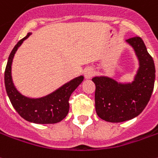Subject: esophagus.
Instances as JSON below:
<instances>
[{
  "mask_svg": "<svg viewBox=\"0 0 158 158\" xmlns=\"http://www.w3.org/2000/svg\"><path fill=\"white\" fill-rule=\"evenodd\" d=\"M93 69L92 67H87L85 70V79H90V78H92L93 75Z\"/></svg>",
  "mask_w": 158,
  "mask_h": 158,
  "instance_id": "esophagus-1",
  "label": "esophagus"
}]
</instances>
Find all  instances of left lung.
<instances>
[{
    "mask_svg": "<svg viewBox=\"0 0 158 158\" xmlns=\"http://www.w3.org/2000/svg\"><path fill=\"white\" fill-rule=\"evenodd\" d=\"M135 50L139 68L131 83H118L114 79L94 77L95 108L103 120L119 123L134 118L147 106L154 89L156 70L154 60L143 40L138 36L126 40Z\"/></svg>",
    "mask_w": 158,
    "mask_h": 158,
    "instance_id": "left-lung-1",
    "label": "left lung"
}]
</instances>
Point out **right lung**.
<instances>
[{
	"label": "right lung",
	"mask_w": 158,
	"mask_h": 158,
	"mask_svg": "<svg viewBox=\"0 0 158 158\" xmlns=\"http://www.w3.org/2000/svg\"><path fill=\"white\" fill-rule=\"evenodd\" d=\"M31 33L21 39L12 50L5 69L4 81L7 96L15 110L28 122L35 124H55L64 119L69 111V98L83 81V76L75 78L55 92L40 98H30L21 95L15 87L11 76V66L15 53Z\"/></svg>",
	"instance_id": "right-lung-1"
}]
</instances>
